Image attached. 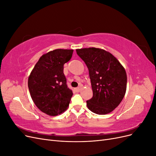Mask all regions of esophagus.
Returning <instances> with one entry per match:
<instances>
[{
	"mask_svg": "<svg viewBox=\"0 0 156 156\" xmlns=\"http://www.w3.org/2000/svg\"><path fill=\"white\" fill-rule=\"evenodd\" d=\"M82 88H83L82 86H79V87L75 88V90H76V92H80V90H81Z\"/></svg>",
	"mask_w": 156,
	"mask_h": 156,
	"instance_id": "esophagus-1",
	"label": "esophagus"
}]
</instances>
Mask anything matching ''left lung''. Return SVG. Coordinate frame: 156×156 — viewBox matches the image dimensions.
Segmentation results:
<instances>
[{
  "label": "left lung",
  "instance_id": "obj_1",
  "mask_svg": "<svg viewBox=\"0 0 156 156\" xmlns=\"http://www.w3.org/2000/svg\"><path fill=\"white\" fill-rule=\"evenodd\" d=\"M89 71L93 97L87 101L89 110L107 115L119 105L126 92V72L118 59L104 49H76Z\"/></svg>",
  "mask_w": 156,
  "mask_h": 156
}]
</instances>
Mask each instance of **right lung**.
I'll list each match as a JSON object with an SVG mask.
<instances>
[{
  "label": "right lung",
  "mask_w": 156,
  "mask_h": 156,
  "mask_svg": "<svg viewBox=\"0 0 156 156\" xmlns=\"http://www.w3.org/2000/svg\"><path fill=\"white\" fill-rule=\"evenodd\" d=\"M73 49H57L44 54L28 79L30 96L36 107L49 116L66 111L73 92L66 84L64 64L72 56Z\"/></svg>",
  "instance_id": "obj_1"
}]
</instances>
